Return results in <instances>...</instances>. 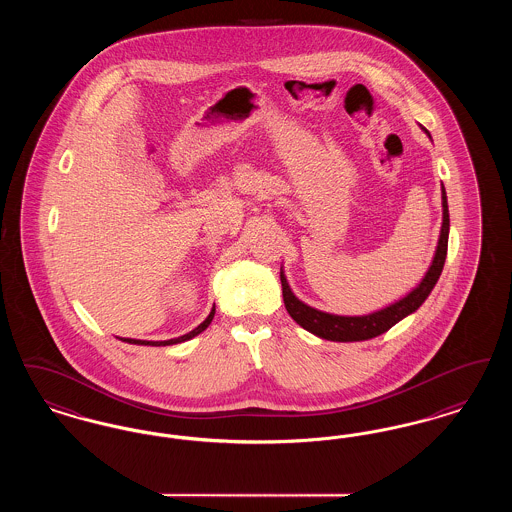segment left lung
<instances>
[{"label": "left lung", "instance_id": "left-lung-1", "mask_svg": "<svg viewBox=\"0 0 512 512\" xmlns=\"http://www.w3.org/2000/svg\"><path fill=\"white\" fill-rule=\"evenodd\" d=\"M441 205H443V224H441V234H439L438 249H436L434 261L428 268L426 276L422 278V282L407 297L399 299L397 303H393L382 311L370 313L365 317H340V315L322 313V311H317V309L305 305L303 301H299L290 290L284 272H280L284 305H286V311L290 313V317L299 326H303L305 330H309L311 334H315L322 340L363 341L388 332L393 324H397L399 320H403L407 315L414 313L426 301L430 292L434 290L439 274H441L443 265H445L447 240H449V207H447L445 188L441 190Z\"/></svg>", "mask_w": 512, "mask_h": 512}]
</instances>
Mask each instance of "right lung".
<instances>
[{
    "label": "right lung",
    "mask_w": 512,
    "mask_h": 512,
    "mask_svg": "<svg viewBox=\"0 0 512 512\" xmlns=\"http://www.w3.org/2000/svg\"><path fill=\"white\" fill-rule=\"evenodd\" d=\"M215 317V307H213V311L209 313V317L205 318L197 328H194L190 334H184V336H180V338H174V340L167 341H146V340H132V338H121L122 341H128V343H136V345H172V343H182V341L192 340L194 336L197 334H201L209 324H211V320Z\"/></svg>",
    "instance_id": "obj_1"
}]
</instances>
